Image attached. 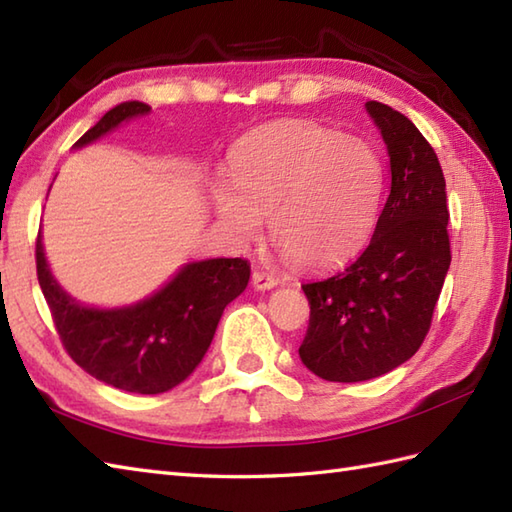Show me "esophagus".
Instances as JSON below:
<instances>
[{
    "instance_id": "34e87169",
    "label": "esophagus",
    "mask_w": 512,
    "mask_h": 512,
    "mask_svg": "<svg viewBox=\"0 0 512 512\" xmlns=\"http://www.w3.org/2000/svg\"><path fill=\"white\" fill-rule=\"evenodd\" d=\"M250 284H253L257 290H270L277 286V279L273 275L264 273V270H255L253 279H250Z\"/></svg>"
}]
</instances>
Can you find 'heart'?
Masks as SVG:
<instances>
[{
  "mask_svg": "<svg viewBox=\"0 0 512 512\" xmlns=\"http://www.w3.org/2000/svg\"><path fill=\"white\" fill-rule=\"evenodd\" d=\"M231 184H217L215 211L239 242L262 235L292 264L325 268L352 257L372 235L383 165L374 147L310 121L262 129L237 147Z\"/></svg>",
  "mask_w": 512,
  "mask_h": 512,
  "instance_id": "obj_1",
  "label": "heart"
}]
</instances>
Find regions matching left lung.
I'll return each mask as SVG.
<instances>
[{
	"label": "left lung",
	"instance_id": "1",
	"mask_svg": "<svg viewBox=\"0 0 512 512\" xmlns=\"http://www.w3.org/2000/svg\"><path fill=\"white\" fill-rule=\"evenodd\" d=\"M387 145L391 189L372 242L328 279L303 284L310 325L299 356L330 383H361L418 352L451 266L449 211L436 151L405 114L365 103Z\"/></svg>",
	"mask_w": 512,
	"mask_h": 512
}]
</instances>
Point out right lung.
Masks as SVG:
<instances>
[{"label":"right lung","mask_w":512,"mask_h":512,"mask_svg":"<svg viewBox=\"0 0 512 512\" xmlns=\"http://www.w3.org/2000/svg\"><path fill=\"white\" fill-rule=\"evenodd\" d=\"M151 107L127 101L107 112L74 147L94 143ZM37 279L65 352L85 372L132 394H162L187 378L209 350L224 308L244 292L246 259H204L184 266L156 295L136 306L85 308L52 277L37 235Z\"/></svg>","instance_id":"add662e5"}]
</instances>
